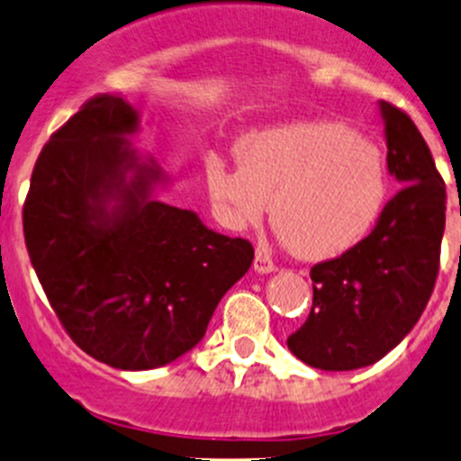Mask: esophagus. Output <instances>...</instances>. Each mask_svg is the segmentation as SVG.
<instances>
[{"label":"esophagus","mask_w":461,"mask_h":461,"mask_svg":"<svg viewBox=\"0 0 461 461\" xmlns=\"http://www.w3.org/2000/svg\"><path fill=\"white\" fill-rule=\"evenodd\" d=\"M254 269H257L258 274H272L274 269H276V265H274L272 257H269L265 249H258L257 257H254Z\"/></svg>","instance_id":"obj_1"}]
</instances>
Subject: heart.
Listing matches in <instances>:
<instances>
[{"instance_id":"b5f03b06","label":"heart","mask_w":461,"mask_h":461,"mask_svg":"<svg viewBox=\"0 0 461 461\" xmlns=\"http://www.w3.org/2000/svg\"><path fill=\"white\" fill-rule=\"evenodd\" d=\"M239 169L218 158L204 185L230 227L272 222L301 258L325 260L359 245L384 212L388 169L370 138L348 124L305 120L245 133L234 147Z\"/></svg>"}]
</instances>
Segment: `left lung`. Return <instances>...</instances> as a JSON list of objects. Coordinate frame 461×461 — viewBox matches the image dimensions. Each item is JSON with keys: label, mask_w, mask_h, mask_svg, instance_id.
<instances>
[{"label": "left lung", "mask_w": 461, "mask_h": 461, "mask_svg": "<svg viewBox=\"0 0 461 461\" xmlns=\"http://www.w3.org/2000/svg\"><path fill=\"white\" fill-rule=\"evenodd\" d=\"M379 111L402 189L359 245L310 272L312 310L287 348L312 368L357 370L388 355L420 321L439 272L444 180L415 122L384 100Z\"/></svg>", "instance_id": "8db88e82"}]
</instances>
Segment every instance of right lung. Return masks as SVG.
I'll use <instances>...</instances> for the list:
<instances>
[{"label": "right lung", "mask_w": 461, "mask_h": 461, "mask_svg": "<svg viewBox=\"0 0 461 461\" xmlns=\"http://www.w3.org/2000/svg\"><path fill=\"white\" fill-rule=\"evenodd\" d=\"M140 113L122 95L88 100L41 149L24 239L49 303L73 341L118 370L171 364L201 343L254 248L158 201L169 176L129 138Z\"/></svg>", "instance_id": "add662e5"}]
</instances>
